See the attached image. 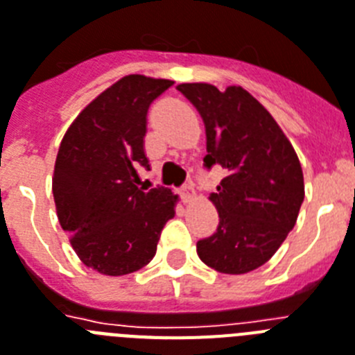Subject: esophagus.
<instances>
[{"mask_svg": "<svg viewBox=\"0 0 355 355\" xmlns=\"http://www.w3.org/2000/svg\"><path fill=\"white\" fill-rule=\"evenodd\" d=\"M180 196H182V200L186 202H191L193 198H195L196 196V193H195V187L193 186H189V184H187V186H184L182 189H180Z\"/></svg>", "mask_w": 355, "mask_h": 355, "instance_id": "esophagus-1", "label": "esophagus"}]
</instances>
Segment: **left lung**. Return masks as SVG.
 Masks as SVG:
<instances>
[{
	"mask_svg": "<svg viewBox=\"0 0 355 355\" xmlns=\"http://www.w3.org/2000/svg\"><path fill=\"white\" fill-rule=\"evenodd\" d=\"M205 126V168L227 169L209 200L218 211L216 233L198 240L196 252L223 274L258 269L296 225L305 198L302 164L263 104L242 86L220 92L207 83L177 86Z\"/></svg>",
	"mask_w": 355,
	"mask_h": 355,
	"instance_id": "left-lung-1",
	"label": "left lung"
}]
</instances>
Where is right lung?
<instances>
[{
  "label": "right lung",
  "instance_id": "1",
  "mask_svg": "<svg viewBox=\"0 0 355 355\" xmlns=\"http://www.w3.org/2000/svg\"><path fill=\"white\" fill-rule=\"evenodd\" d=\"M173 81L126 76L97 95L59 146L52 191L61 227L79 260L106 276L135 272L153 260L160 231L175 216L168 187L144 191L148 108Z\"/></svg>",
  "mask_w": 355,
  "mask_h": 355
}]
</instances>
